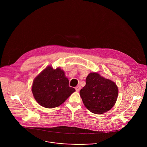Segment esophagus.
<instances>
[{"instance_id":"1","label":"esophagus","mask_w":147,"mask_h":147,"mask_svg":"<svg viewBox=\"0 0 147 147\" xmlns=\"http://www.w3.org/2000/svg\"><path fill=\"white\" fill-rule=\"evenodd\" d=\"M80 86H77L75 88H76V91L77 92H78L79 91H80Z\"/></svg>"}]
</instances>
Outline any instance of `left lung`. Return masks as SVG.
I'll use <instances>...</instances> for the list:
<instances>
[{
	"label": "left lung",
	"instance_id": "obj_1",
	"mask_svg": "<svg viewBox=\"0 0 147 147\" xmlns=\"http://www.w3.org/2000/svg\"><path fill=\"white\" fill-rule=\"evenodd\" d=\"M86 84L80 92L85 107L95 114H102L111 109L118 96V87L113 81L101 76L98 73H90Z\"/></svg>",
	"mask_w": 147,
	"mask_h": 147
}]
</instances>
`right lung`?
Here are the masks:
<instances>
[{"instance_id": "obj_1", "label": "right lung", "mask_w": 147, "mask_h": 147, "mask_svg": "<svg viewBox=\"0 0 147 147\" xmlns=\"http://www.w3.org/2000/svg\"><path fill=\"white\" fill-rule=\"evenodd\" d=\"M69 79L60 67L47 66L34 80L31 87L33 96L42 107L53 108L60 106L76 90L69 87Z\"/></svg>"}]
</instances>
